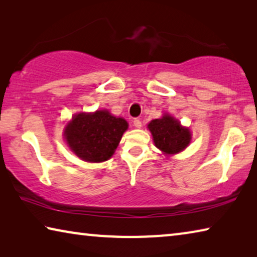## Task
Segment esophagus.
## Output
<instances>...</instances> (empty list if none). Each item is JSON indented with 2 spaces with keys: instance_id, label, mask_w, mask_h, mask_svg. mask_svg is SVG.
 <instances>
[{
  "instance_id": "1",
  "label": "esophagus",
  "mask_w": 257,
  "mask_h": 257,
  "mask_svg": "<svg viewBox=\"0 0 257 257\" xmlns=\"http://www.w3.org/2000/svg\"><path fill=\"white\" fill-rule=\"evenodd\" d=\"M133 125H134V126H136V127H137V128H140V127H141V126H142V121H141L140 119H139V118H136V119H134V120H133Z\"/></svg>"
}]
</instances>
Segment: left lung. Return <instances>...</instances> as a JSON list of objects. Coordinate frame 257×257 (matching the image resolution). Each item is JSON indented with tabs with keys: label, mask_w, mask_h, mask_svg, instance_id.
Listing matches in <instances>:
<instances>
[{
	"label": "left lung",
	"mask_w": 257,
	"mask_h": 257,
	"mask_svg": "<svg viewBox=\"0 0 257 257\" xmlns=\"http://www.w3.org/2000/svg\"><path fill=\"white\" fill-rule=\"evenodd\" d=\"M148 128L154 138L155 146L167 156L176 155L186 149L192 139L190 130L184 127L181 121L168 114L151 120Z\"/></svg>",
	"instance_id": "left-lung-1"
}]
</instances>
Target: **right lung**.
Listing matches in <instances>:
<instances>
[{
    "mask_svg": "<svg viewBox=\"0 0 257 257\" xmlns=\"http://www.w3.org/2000/svg\"><path fill=\"white\" fill-rule=\"evenodd\" d=\"M128 124L109 111L75 114L65 126L64 138L74 154L87 163H102L114 155Z\"/></svg>",
    "mask_w": 257,
    "mask_h": 257,
    "instance_id": "add662e5",
    "label": "right lung"
}]
</instances>
